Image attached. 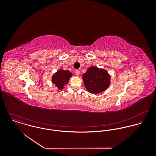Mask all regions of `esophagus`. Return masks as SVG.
Instances as JSON below:
<instances>
[{"label":"esophagus","mask_w":156,"mask_h":156,"mask_svg":"<svg viewBox=\"0 0 156 156\" xmlns=\"http://www.w3.org/2000/svg\"><path fill=\"white\" fill-rule=\"evenodd\" d=\"M75 73H76V75L79 76V74H80V71H79V69H76V70L75 71Z\"/></svg>","instance_id":"obj_1"}]
</instances>
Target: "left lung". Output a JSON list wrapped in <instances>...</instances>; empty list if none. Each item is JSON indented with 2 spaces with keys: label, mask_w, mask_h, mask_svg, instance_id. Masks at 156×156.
<instances>
[{
  "label": "left lung",
  "mask_w": 156,
  "mask_h": 156,
  "mask_svg": "<svg viewBox=\"0 0 156 156\" xmlns=\"http://www.w3.org/2000/svg\"><path fill=\"white\" fill-rule=\"evenodd\" d=\"M83 80L86 88L92 94L104 91L110 84V76L107 71L97 67H89L83 74Z\"/></svg>",
  "instance_id": "8db88e82"
}]
</instances>
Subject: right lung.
<instances>
[{"mask_svg": "<svg viewBox=\"0 0 156 156\" xmlns=\"http://www.w3.org/2000/svg\"><path fill=\"white\" fill-rule=\"evenodd\" d=\"M72 74L69 71L60 69L53 76L52 82L59 89H63V87L68 82Z\"/></svg>", "mask_w": 156, "mask_h": 156, "instance_id": "right-lung-1", "label": "right lung"}]
</instances>
